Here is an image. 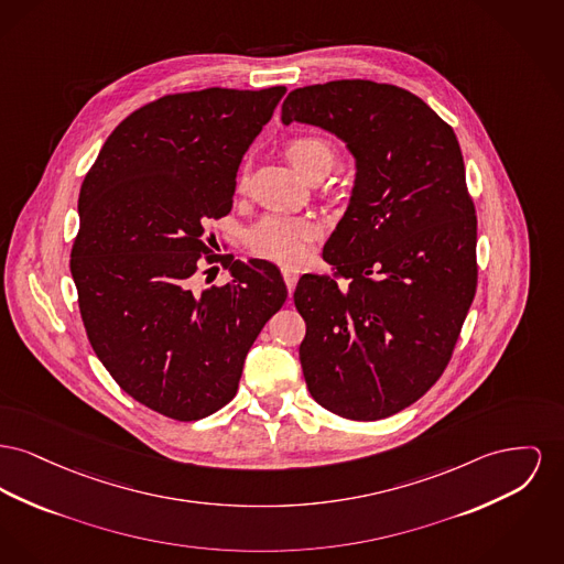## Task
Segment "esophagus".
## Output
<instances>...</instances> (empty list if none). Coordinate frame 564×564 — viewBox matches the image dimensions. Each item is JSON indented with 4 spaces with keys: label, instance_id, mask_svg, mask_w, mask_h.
Masks as SVG:
<instances>
[{
    "label": "esophagus",
    "instance_id": "34e87169",
    "mask_svg": "<svg viewBox=\"0 0 564 564\" xmlns=\"http://www.w3.org/2000/svg\"><path fill=\"white\" fill-rule=\"evenodd\" d=\"M299 276L300 274L296 268H290V265L283 268V279H285V285H288L290 294L294 292V288H296V283H299Z\"/></svg>",
    "mask_w": 564,
    "mask_h": 564
}]
</instances>
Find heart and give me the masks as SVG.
<instances>
[{
	"instance_id": "1",
	"label": "heart",
	"mask_w": 564,
	"mask_h": 564,
	"mask_svg": "<svg viewBox=\"0 0 564 564\" xmlns=\"http://www.w3.org/2000/svg\"><path fill=\"white\" fill-rule=\"evenodd\" d=\"M288 160L294 164L304 178L326 176L338 153L328 138L317 133H304L290 138L283 147ZM249 187V172L242 167L236 178V189L242 194ZM322 226L311 217L300 215H264L245 232L247 251L253 258H262L279 264H300L308 256L313 242L319 238Z\"/></svg>"
}]
</instances>
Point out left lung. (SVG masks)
I'll use <instances>...</instances> for the list:
<instances>
[{"mask_svg":"<svg viewBox=\"0 0 564 564\" xmlns=\"http://www.w3.org/2000/svg\"><path fill=\"white\" fill-rule=\"evenodd\" d=\"M281 119L336 133L358 166L324 247L332 274H302L294 292L306 388L340 417H390L438 381L477 292L458 138L411 91L360 78L294 89Z\"/></svg>","mask_w":564,"mask_h":564,"instance_id":"obj_1","label":"left lung"}]
</instances>
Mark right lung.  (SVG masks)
Here are the masks:
<instances>
[{"mask_svg":"<svg viewBox=\"0 0 564 564\" xmlns=\"http://www.w3.org/2000/svg\"><path fill=\"white\" fill-rule=\"evenodd\" d=\"M285 91L210 87L149 101L83 181L69 270L87 338L123 392L170 420H202L236 397L247 351L288 300L276 265L206 256L202 240L206 219L232 210L240 160ZM202 252L234 281L198 293Z\"/></svg>","mask_w":564,"mask_h":564,"instance_id":"right-lung-1","label":"right lung"}]
</instances>
